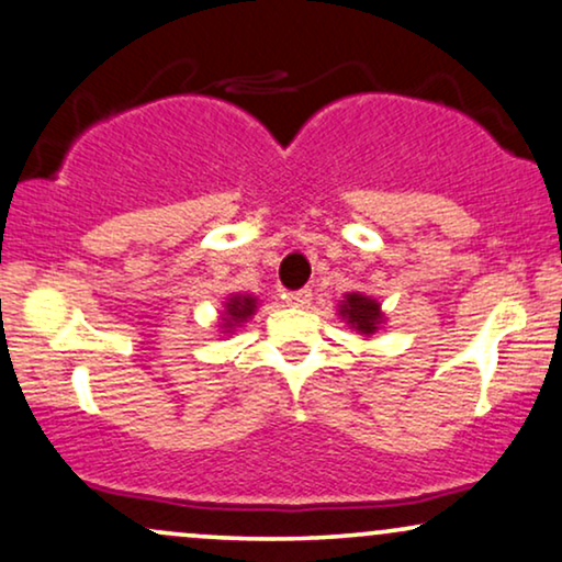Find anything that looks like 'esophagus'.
I'll return each mask as SVG.
<instances>
[{"mask_svg":"<svg viewBox=\"0 0 562 562\" xmlns=\"http://www.w3.org/2000/svg\"><path fill=\"white\" fill-rule=\"evenodd\" d=\"M285 301H288V306H293V308H306L311 303V290H295V293H288Z\"/></svg>","mask_w":562,"mask_h":562,"instance_id":"esophagus-1","label":"esophagus"}]
</instances>
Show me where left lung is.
Masks as SVG:
<instances>
[{"instance_id":"8db88e82","label":"left lung","mask_w":562,"mask_h":562,"mask_svg":"<svg viewBox=\"0 0 562 562\" xmlns=\"http://www.w3.org/2000/svg\"><path fill=\"white\" fill-rule=\"evenodd\" d=\"M337 314L348 324L350 329H356L358 335L371 337L376 335V329L384 324V311L382 303L374 295L367 293H346L342 301L337 303Z\"/></svg>"}]
</instances>
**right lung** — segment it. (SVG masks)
<instances>
[{
	"label": "right lung",
	"mask_w": 562,
	"mask_h": 562,
	"mask_svg": "<svg viewBox=\"0 0 562 562\" xmlns=\"http://www.w3.org/2000/svg\"><path fill=\"white\" fill-rule=\"evenodd\" d=\"M259 308V299L251 293H229L225 301H222L220 311V329L222 335H235V329L243 327Z\"/></svg>",
	"instance_id": "obj_1"
}]
</instances>
